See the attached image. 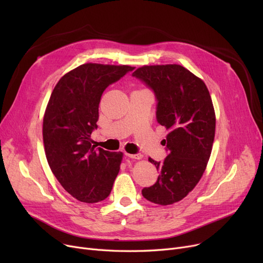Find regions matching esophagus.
Masks as SVG:
<instances>
[{
  "label": "esophagus",
  "instance_id": "obj_1",
  "mask_svg": "<svg viewBox=\"0 0 263 263\" xmlns=\"http://www.w3.org/2000/svg\"><path fill=\"white\" fill-rule=\"evenodd\" d=\"M126 156H127L128 158L135 159V160H140V159H142V158H143V156H142V155H131V154H127V153H126Z\"/></svg>",
  "mask_w": 263,
  "mask_h": 263
}]
</instances>
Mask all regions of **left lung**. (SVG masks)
Returning <instances> with one entry per match:
<instances>
[{"label": "left lung", "mask_w": 263, "mask_h": 263, "mask_svg": "<svg viewBox=\"0 0 263 263\" xmlns=\"http://www.w3.org/2000/svg\"><path fill=\"white\" fill-rule=\"evenodd\" d=\"M133 77L154 89L157 120L168 131V156L163 162L149 158L160 175L142 194L154 203L173 204L197 185L210 159L216 121L211 96L200 78L177 64L143 66Z\"/></svg>", "instance_id": "8db88e82"}]
</instances>
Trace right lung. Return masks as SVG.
Returning <instances> with one entry per match:
<instances>
[{
  "label": "right lung",
  "mask_w": 263,
  "mask_h": 263,
  "mask_svg": "<svg viewBox=\"0 0 263 263\" xmlns=\"http://www.w3.org/2000/svg\"><path fill=\"white\" fill-rule=\"evenodd\" d=\"M133 69L83 64L64 74L51 93L43 121L46 157L61 185L82 202L104 200L119 173L123 154L95 149L90 134L98 127L104 89Z\"/></svg>",
  "instance_id": "obj_1"
}]
</instances>
